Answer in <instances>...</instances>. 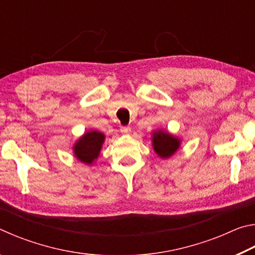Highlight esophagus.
<instances>
[{
	"label": "esophagus",
	"instance_id": "esophagus-1",
	"mask_svg": "<svg viewBox=\"0 0 255 255\" xmlns=\"http://www.w3.org/2000/svg\"><path fill=\"white\" fill-rule=\"evenodd\" d=\"M130 127L129 126H122L120 127V131H122L123 133H130Z\"/></svg>",
	"mask_w": 255,
	"mask_h": 255
}]
</instances>
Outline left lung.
I'll return each instance as SVG.
<instances>
[{"label": "left lung", "mask_w": 255, "mask_h": 255, "mask_svg": "<svg viewBox=\"0 0 255 255\" xmlns=\"http://www.w3.org/2000/svg\"><path fill=\"white\" fill-rule=\"evenodd\" d=\"M153 148L159 157L169 158L179 149L181 140L165 130H155L152 133Z\"/></svg>", "instance_id": "obj_1"}]
</instances>
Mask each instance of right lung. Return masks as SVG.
<instances>
[{"label": "right lung", "instance_id": "right-lung-1", "mask_svg": "<svg viewBox=\"0 0 255 255\" xmlns=\"http://www.w3.org/2000/svg\"><path fill=\"white\" fill-rule=\"evenodd\" d=\"M105 133L97 130L86 131L83 136L77 139L73 147L75 157L80 162L92 164L99 157L102 145L105 143Z\"/></svg>", "mask_w": 255, "mask_h": 255}]
</instances>
